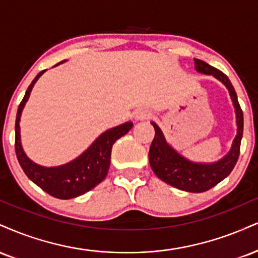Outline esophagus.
Segmentation results:
<instances>
[{"label": "esophagus", "instance_id": "1", "mask_svg": "<svg viewBox=\"0 0 258 258\" xmlns=\"http://www.w3.org/2000/svg\"><path fill=\"white\" fill-rule=\"evenodd\" d=\"M153 117V111L148 108H139L136 110V119L137 120H145Z\"/></svg>", "mask_w": 258, "mask_h": 258}]
</instances>
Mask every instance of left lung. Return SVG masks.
Wrapping results in <instances>:
<instances>
[{"instance_id":"8db88e82","label":"left lung","mask_w":258,"mask_h":258,"mask_svg":"<svg viewBox=\"0 0 258 258\" xmlns=\"http://www.w3.org/2000/svg\"><path fill=\"white\" fill-rule=\"evenodd\" d=\"M195 64L198 72L204 74H212L222 82L228 89L232 101L235 107V114H237V125L238 133L235 137L231 151L226 155L222 160L215 163L202 164L195 163L186 160L181 155L176 153L173 148L167 144L160 127L155 122L151 125L155 128V137L150 145L149 150V162L154 173L161 180L167 184L174 186L179 190L187 192H204L210 190L220 181H222L226 176L229 175L237 163L239 154H240V142L243 138L244 119L243 110L238 102L237 94L229 79L225 73L218 68L210 66L207 62L195 58Z\"/></svg>"}]
</instances>
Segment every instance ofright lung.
Here are the masks:
<instances>
[{"mask_svg": "<svg viewBox=\"0 0 258 258\" xmlns=\"http://www.w3.org/2000/svg\"><path fill=\"white\" fill-rule=\"evenodd\" d=\"M44 72L45 70L39 72L32 80L18 108L17 119H15V153L27 178L32 180L37 186H39L50 196L60 200H70L92 190L99 182L103 181L110 166L113 144L132 128L133 123L128 121L102 133L85 153L72 162L60 167H51V168L38 166L25 155L21 148L19 121L21 110L29 98L31 90L37 79Z\"/></svg>", "mask_w": 258, "mask_h": 258, "instance_id": "1", "label": "right lung"}]
</instances>
